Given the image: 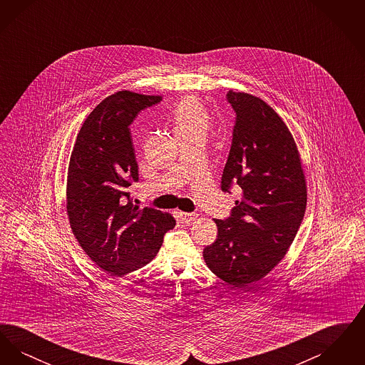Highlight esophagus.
Instances as JSON below:
<instances>
[{"instance_id": "1", "label": "esophagus", "mask_w": 365, "mask_h": 365, "mask_svg": "<svg viewBox=\"0 0 365 365\" xmlns=\"http://www.w3.org/2000/svg\"><path fill=\"white\" fill-rule=\"evenodd\" d=\"M179 217L185 223H191V222H194L197 219V215L195 213H187V212H179Z\"/></svg>"}]
</instances>
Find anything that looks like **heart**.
I'll list each match as a JSON object with an SVG mask.
<instances>
[{
	"label": "heart",
	"instance_id": "1",
	"mask_svg": "<svg viewBox=\"0 0 365 365\" xmlns=\"http://www.w3.org/2000/svg\"><path fill=\"white\" fill-rule=\"evenodd\" d=\"M176 134H202L207 135L210 127V116L204 104L192 97H185L175 109Z\"/></svg>",
	"mask_w": 365,
	"mask_h": 365
}]
</instances>
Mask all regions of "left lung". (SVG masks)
<instances>
[{"mask_svg": "<svg viewBox=\"0 0 365 365\" xmlns=\"http://www.w3.org/2000/svg\"><path fill=\"white\" fill-rule=\"evenodd\" d=\"M237 112L222 189H242L216 241L202 252L209 269L235 287L268 275L286 256L307 208V179L294 137L259 97L230 90Z\"/></svg>", "mask_w": 365, "mask_h": 365, "instance_id": "obj_1", "label": "left lung"}]
</instances>
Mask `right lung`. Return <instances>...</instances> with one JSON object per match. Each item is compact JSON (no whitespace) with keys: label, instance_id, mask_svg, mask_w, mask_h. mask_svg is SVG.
<instances>
[{"label":"right lung","instance_id":"1","mask_svg":"<svg viewBox=\"0 0 365 365\" xmlns=\"http://www.w3.org/2000/svg\"><path fill=\"white\" fill-rule=\"evenodd\" d=\"M161 101L120 90L97 105L82 124L68 164L67 215L87 256L112 277L137 271L156 257L176 222L168 212L139 208L128 187L138 180L130 124Z\"/></svg>","mask_w":365,"mask_h":365}]
</instances>
